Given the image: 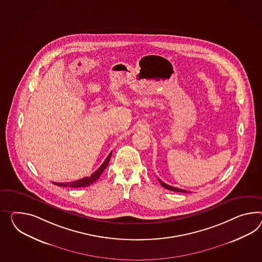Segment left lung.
<instances>
[{
    "mask_svg": "<svg viewBox=\"0 0 262 262\" xmlns=\"http://www.w3.org/2000/svg\"><path fill=\"white\" fill-rule=\"evenodd\" d=\"M159 181H160V183H161V186H162V187L166 188V189L170 190V191H174V192H181V193H190V192H187L186 190H183V189H180V188L170 186V185H168V184H166V183H164L163 181H161L160 179H159Z\"/></svg>",
    "mask_w": 262,
    "mask_h": 262,
    "instance_id": "8db88e82",
    "label": "left lung"
}]
</instances>
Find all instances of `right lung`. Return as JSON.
Here are the masks:
<instances>
[{"mask_svg":"<svg viewBox=\"0 0 262 262\" xmlns=\"http://www.w3.org/2000/svg\"><path fill=\"white\" fill-rule=\"evenodd\" d=\"M111 155H112V152H110V154L108 155L107 158L105 159V161H103V163L101 164L100 168L97 171H95L94 173L91 174L90 177H85V178H83L81 180L71 181V182H53V184L58 185V186H61V187L71 188L86 187V186L91 185L93 182H95L101 177L102 172L104 171V169L108 165V162H109L110 159H111Z\"/></svg>","mask_w":262,"mask_h":262,"instance_id":"1","label":"right lung"}]
</instances>
